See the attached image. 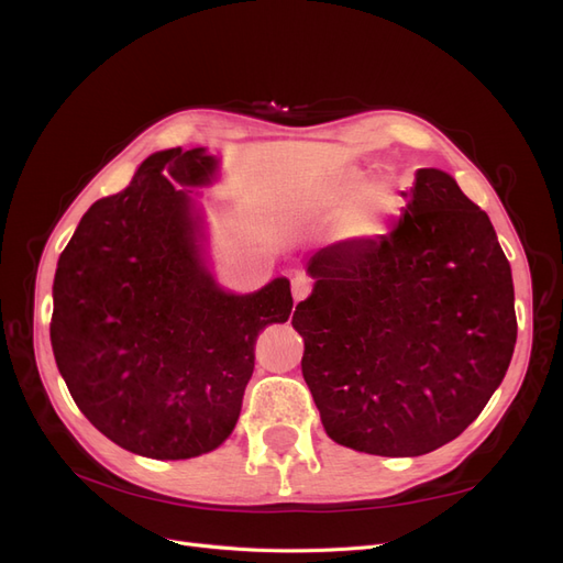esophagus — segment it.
<instances>
[{"instance_id":"obj_1","label":"esophagus","mask_w":563,"mask_h":563,"mask_svg":"<svg viewBox=\"0 0 563 563\" xmlns=\"http://www.w3.org/2000/svg\"><path fill=\"white\" fill-rule=\"evenodd\" d=\"M290 290H294V300L300 302L309 296V290H312V284H309V279L305 275H296L294 279H290Z\"/></svg>"}]
</instances>
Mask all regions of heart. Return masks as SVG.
<instances>
[{
	"label": "heart",
	"mask_w": 563,
	"mask_h": 563,
	"mask_svg": "<svg viewBox=\"0 0 563 563\" xmlns=\"http://www.w3.org/2000/svg\"><path fill=\"white\" fill-rule=\"evenodd\" d=\"M400 211V192L389 177L363 179V169L342 165L319 179L288 190L277 221L288 230H314L328 220V238L338 244H365L389 232Z\"/></svg>",
	"instance_id": "1"
}]
</instances>
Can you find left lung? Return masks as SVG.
I'll return each mask as SVG.
<instances>
[{
	"instance_id": "1",
	"label": "left lung",
	"mask_w": 563,
	"mask_h": 563,
	"mask_svg": "<svg viewBox=\"0 0 563 563\" xmlns=\"http://www.w3.org/2000/svg\"><path fill=\"white\" fill-rule=\"evenodd\" d=\"M379 240L323 249L294 312L302 377L328 438L377 456H421L459 438L508 373L512 269L452 174L423 167Z\"/></svg>"
}]
</instances>
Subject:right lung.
I'll return each mask as SVG.
<instances>
[{
  "label": "right lung",
  "mask_w": 563,
  "mask_h": 563,
  "mask_svg": "<svg viewBox=\"0 0 563 563\" xmlns=\"http://www.w3.org/2000/svg\"><path fill=\"white\" fill-rule=\"evenodd\" d=\"M219 177L205 146L151 153L86 211L57 261V371L97 431L146 459H192L228 440L258 333L294 309L286 277L254 294L217 279L192 190Z\"/></svg>",
  "instance_id": "add662e5"
}]
</instances>
